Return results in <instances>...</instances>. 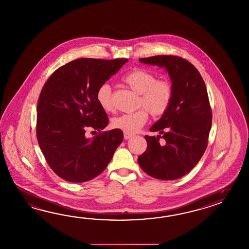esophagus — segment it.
Listing matches in <instances>:
<instances>
[{
    "mask_svg": "<svg viewBox=\"0 0 249 249\" xmlns=\"http://www.w3.org/2000/svg\"><path fill=\"white\" fill-rule=\"evenodd\" d=\"M133 136V133H125V132L124 133V139L125 140L130 139V138H132Z\"/></svg>",
    "mask_w": 249,
    "mask_h": 249,
    "instance_id": "esophagus-1",
    "label": "esophagus"
}]
</instances>
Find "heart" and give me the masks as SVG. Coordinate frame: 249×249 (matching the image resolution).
<instances>
[{"instance_id": "1", "label": "heart", "mask_w": 249, "mask_h": 249, "mask_svg": "<svg viewBox=\"0 0 249 249\" xmlns=\"http://www.w3.org/2000/svg\"><path fill=\"white\" fill-rule=\"evenodd\" d=\"M122 81L130 89L139 94L137 106L142 108L116 116L111 122L113 127L125 133H135L148 120V111L153 116H162L168 111L174 93L172 84L168 80L157 79V76L149 71L136 68L123 76ZM96 99L106 112H111L115 108L112 88L108 83L99 86Z\"/></svg>"}]
</instances>
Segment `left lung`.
Here are the masks:
<instances>
[{
    "label": "left lung",
    "mask_w": 249,
    "mask_h": 249,
    "mask_svg": "<svg viewBox=\"0 0 249 249\" xmlns=\"http://www.w3.org/2000/svg\"><path fill=\"white\" fill-rule=\"evenodd\" d=\"M139 61L167 70L174 93L168 111L150 127L160 135H145L147 149L138 163L154 178L178 179L191 171L208 144L213 115L206 86L198 70L183 58L156 55Z\"/></svg>",
    "instance_id": "left-lung-1"
}]
</instances>
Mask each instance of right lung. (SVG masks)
<instances>
[{
  "instance_id": "add662e5",
  "label": "right lung",
  "mask_w": 249,
  "mask_h": 249,
  "mask_svg": "<svg viewBox=\"0 0 249 249\" xmlns=\"http://www.w3.org/2000/svg\"><path fill=\"white\" fill-rule=\"evenodd\" d=\"M126 62L125 58H80L58 68L42 89L36 137L49 167L61 178L82 183L98 177L121 144V130L101 132L108 117L96 92ZM89 127L99 133L88 139Z\"/></svg>"
}]
</instances>
